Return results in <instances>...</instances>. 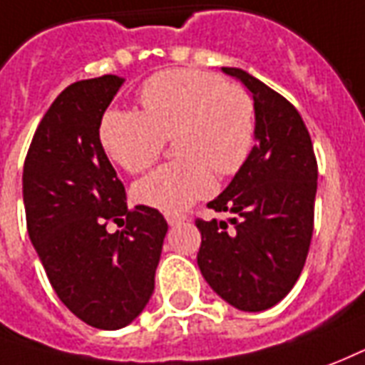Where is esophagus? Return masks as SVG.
I'll return each instance as SVG.
<instances>
[{
	"instance_id": "1",
	"label": "esophagus",
	"mask_w": 365,
	"mask_h": 365,
	"mask_svg": "<svg viewBox=\"0 0 365 365\" xmlns=\"http://www.w3.org/2000/svg\"><path fill=\"white\" fill-rule=\"evenodd\" d=\"M165 220L169 225H179V223L186 222V215L185 214H165Z\"/></svg>"
}]
</instances>
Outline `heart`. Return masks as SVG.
I'll use <instances>...</instances> for the list:
<instances>
[{
  "label": "heart",
  "mask_w": 365,
  "mask_h": 365,
  "mask_svg": "<svg viewBox=\"0 0 365 365\" xmlns=\"http://www.w3.org/2000/svg\"><path fill=\"white\" fill-rule=\"evenodd\" d=\"M143 113L108 110L98 138L110 159L142 173L175 135V163L135 185L138 200L167 214L182 212L214 192V170L230 177L243 167L255 140V105L237 83L202 70H167L140 91Z\"/></svg>",
  "instance_id": "obj_1"
}]
</instances>
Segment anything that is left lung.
Segmentation results:
<instances>
[{
  "instance_id": "obj_1",
  "label": "left lung",
  "mask_w": 365,
  "mask_h": 365,
  "mask_svg": "<svg viewBox=\"0 0 365 365\" xmlns=\"http://www.w3.org/2000/svg\"><path fill=\"white\" fill-rule=\"evenodd\" d=\"M222 71L251 95L257 145L208 204L230 220H196L198 268L223 302L257 313L282 302L303 270L313 235L317 161L292 103L239 68Z\"/></svg>"
}]
</instances>
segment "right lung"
Returning a JSON list of instances; mask_svg holds the SVG:
<instances>
[{"label":"right lung","instance_id":"right-lung-1","mask_svg":"<svg viewBox=\"0 0 365 365\" xmlns=\"http://www.w3.org/2000/svg\"><path fill=\"white\" fill-rule=\"evenodd\" d=\"M124 83L118 76L66 87L41 120L23 169L26 230L52 288L95 329L116 331L150 302L167 222L155 208L128 210L98 128ZM127 220L110 234L108 221Z\"/></svg>","mask_w":365,"mask_h":365}]
</instances>
